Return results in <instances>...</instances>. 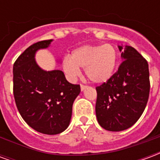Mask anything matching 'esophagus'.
<instances>
[{"label": "esophagus", "instance_id": "34e87169", "mask_svg": "<svg viewBox=\"0 0 160 160\" xmlns=\"http://www.w3.org/2000/svg\"><path fill=\"white\" fill-rule=\"evenodd\" d=\"M87 86H84V85H80V90L84 91L86 88H87Z\"/></svg>", "mask_w": 160, "mask_h": 160}]
</instances>
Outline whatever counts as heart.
I'll return each instance as SVG.
<instances>
[{"mask_svg": "<svg viewBox=\"0 0 160 160\" xmlns=\"http://www.w3.org/2000/svg\"><path fill=\"white\" fill-rule=\"evenodd\" d=\"M118 59V50L111 44L84 45L73 49L69 57L64 58L62 68L72 80L80 75V68H85L89 80L101 84L113 75Z\"/></svg>", "mask_w": 160, "mask_h": 160, "instance_id": "1", "label": "heart"}]
</instances>
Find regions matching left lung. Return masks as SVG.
I'll return each mask as SVG.
<instances>
[{
  "label": "left lung",
  "mask_w": 160,
  "mask_h": 160,
  "mask_svg": "<svg viewBox=\"0 0 160 160\" xmlns=\"http://www.w3.org/2000/svg\"><path fill=\"white\" fill-rule=\"evenodd\" d=\"M122 62L106 83L96 88V117L104 129L132 127L143 113L150 91L148 63L137 50L118 45Z\"/></svg>",
  "instance_id": "8db88e82"
}]
</instances>
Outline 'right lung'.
I'll use <instances>...</instances> for the list:
<instances>
[{"instance_id":"1","label":"right lung","mask_w":160,"mask_h":160,"mask_svg":"<svg viewBox=\"0 0 160 160\" xmlns=\"http://www.w3.org/2000/svg\"><path fill=\"white\" fill-rule=\"evenodd\" d=\"M53 39L31 45L13 64V95L19 114L34 130L57 134L69 126L73 104L80 92L61 70L46 71L37 63L39 49L49 48ZM61 62V60H59Z\"/></svg>"}]
</instances>
